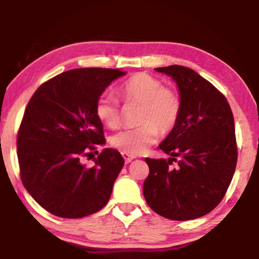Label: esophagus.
Wrapping results in <instances>:
<instances>
[{
	"label": "esophagus",
	"mask_w": 259,
	"mask_h": 259,
	"mask_svg": "<svg viewBox=\"0 0 259 259\" xmlns=\"http://www.w3.org/2000/svg\"><path fill=\"white\" fill-rule=\"evenodd\" d=\"M122 155H123V158H124V160H125L126 163H129L130 161H132V160L136 158L135 155H132V154H127V153H122Z\"/></svg>",
	"instance_id": "1"
}]
</instances>
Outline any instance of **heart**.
Returning <instances> with one entry per match:
<instances>
[{"mask_svg": "<svg viewBox=\"0 0 259 259\" xmlns=\"http://www.w3.org/2000/svg\"><path fill=\"white\" fill-rule=\"evenodd\" d=\"M118 96L125 105L139 106V126L123 130L111 139V145L123 153L139 155L146 152L158 139L159 133L172 132L181 117L179 94L148 73H137L126 78L118 88ZM94 114L109 129H117L122 122L119 103L111 94L98 98Z\"/></svg>", "mask_w": 259, "mask_h": 259, "instance_id": "heart-1", "label": "heart"}]
</instances>
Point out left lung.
I'll list each match as a JSON object with an SVG mask.
<instances>
[{
	"label": "left lung",
	"mask_w": 259,
	"mask_h": 259,
	"mask_svg": "<svg viewBox=\"0 0 259 259\" xmlns=\"http://www.w3.org/2000/svg\"><path fill=\"white\" fill-rule=\"evenodd\" d=\"M155 70L177 82L182 111L175 129L159 145L172 158H146L149 175L143 195L156 214L192 220L217 207L233 178L238 159L233 113L224 94L190 68ZM177 156V167L171 168Z\"/></svg>",
	"instance_id": "8db88e82"
}]
</instances>
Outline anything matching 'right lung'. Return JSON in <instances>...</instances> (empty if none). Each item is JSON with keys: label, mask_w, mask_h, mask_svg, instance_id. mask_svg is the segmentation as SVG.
<instances>
[{"label": "right lung", "mask_w": 259, "mask_h": 259, "mask_svg": "<svg viewBox=\"0 0 259 259\" xmlns=\"http://www.w3.org/2000/svg\"><path fill=\"white\" fill-rule=\"evenodd\" d=\"M123 75L106 68L68 70L40 84L28 101L16 140L21 182L35 202L56 217L83 218L109 202L124 165L120 153L105 148L93 167L80 159L105 145L94 105Z\"/></svg>", "instance_id": "right-lung-1"}]
</instances>
